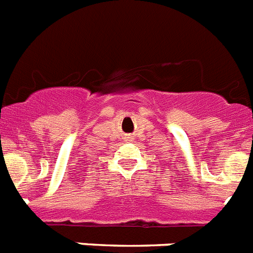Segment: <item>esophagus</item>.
I'll return each instance as SVG.
<instances>
[{
  "mask_svg": "<svg viewBox=\"0 0 253 253\" xmlns=\"http://www.w3.org/2000/svg\"><path fill=\"white\" fill-rule=\"evenodd\" d=\"M126 138H128V139H133V137H131V135H130V134H129V135H126Z\"/></svg>",
  "mask_w": 253,
  "mask_h": 253,
  "instance_id": "obj_1",
  "label": "esophagus"
}]
</instances>
